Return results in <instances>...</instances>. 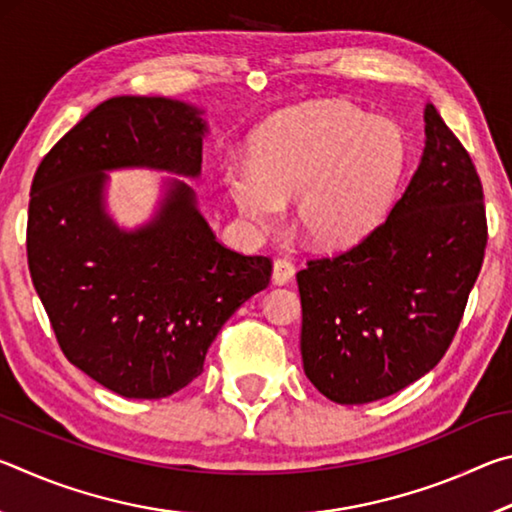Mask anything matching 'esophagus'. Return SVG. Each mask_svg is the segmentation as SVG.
Returning <instances> with one entry per match:
<instances>
[{
  "label": "esophagus",
  "instance_id": "esophagus-1",
  "mask_svg": "<svg viewBox=\"0 0 512 512\" xmlns=\"http://www.w3.org/2000/svg\"><path fill=\"white\" fill-rule=\"evenodd\" d=\"M296 275V266H293L289 259H275L273 264V282L275 284H287Z\"/></svg>",
  "mask_w": 512,
  "mask_h": 512
}]
</instances>
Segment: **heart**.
<instances>
[{"mask_svg":"<svg viewBox=\"0 0 512 512\" xmlns=\"http://www.w3.org/2000/svg\"><path fill=\"white\" fill-rule=\"evenodd\" d=\"M404 169V140L388 119L352 106L289 112L253 140V162H232L223 183L237 212L255 228H273L284 201L298 196V225L320 248L350 246L375 228Z\"/></svg>","mask_w":512,"mask_h":512,"instance_id":"obj_1","label":"heart"}]
</instances>
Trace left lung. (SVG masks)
Instances as JSON below:
<instances>
[{
    "instance_id": "8db88e82",
    "label": "left lung",
    "mask_w": 512,
    "mask_h": 512,
    "mask_svg": "<svg viewBox=\"0 0 512 512\" xmlns=\"http://www.w3.org/2000/svg\"><path fill=\"white\" fill-rule=\"evenodd\" d=\"M424 133L418 171L386 219L296 275L302 368L336 404L375 402L427 375L452 345L481 271L479 173L431 103Z\"/></svg>"
}]
</instances>
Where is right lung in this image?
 Instances as JSON below:
<instances>
[{"mask_svg":"<svg viewBox=\"0 0 512 512\" xmlns=\"http://www.w3.org/2000/svg\"><path fill=\"white\" fill-rule=\"evenodd\" d=\"M203 133L198 110L180 101L112 97L60 137L33 176L27 259L56 341L69 363L131 400L194 381L225 320L271 282V259L216 241L185 183H173L135 232L103 212V171L198 176Z\"/></svg>","mask_w":512,"mask_h":512,"instance_id":"obj_1","label":"right lung"}]
</instances>
